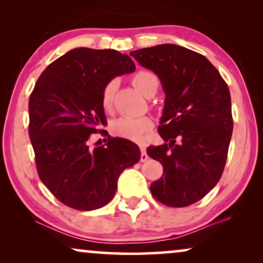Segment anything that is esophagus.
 Masks as SVG:
<instances>
[{
    "label": "esophagus",
    "mask_w": 263,
    "mask_h": 263,
    "mask_svg": "<svg viewBox=\"0 0 263 263\" xmlns=\"http://www.w3.org/2000/svg\"><path fill=\"white\" fill-rule=\"evenodd\" d=\"M140 151H141V161L142 163H145V161L148 159V156H147L146 153V148L145 147H140Z\"/></svg>",
    "instance_id": "obj_1"
}]
</instances>
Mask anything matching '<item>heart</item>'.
I'll use <instances>...</instances> for the list:
<instances>
[{
    "label": "heart",
    "mask_w": 263,
    "mask_h": 263,
    "mask_svg": "<svg viewBox=\"0 0 263 263\" xmlns=\"http://www.w3.org/2000/svg\"><path fill=\"white\" fill-rule=\"evenodd\" d=\"M132 82L134 87L145 97L156 95L159 87V79L151 70H139L133 75ZM117 88V80H110L104 86L102 92V106L105 111L112 109L115 92ZM153 127V121L149 117H132L122 116L115 120L111 124V130L115 135L121 138L140 142L143 140V136L151 128Z\"/></svg>",
    "instance_id": "heart-1"
}]
</instances>
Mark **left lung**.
<instances>
[{
    "label": "left lung",
    "instance_id": "obj_1",
    "mask_svg": "<svg viewBox=\"0 0 263 263\" xmlns=\"http://www.w3.org/2000/svg\"><path fill=\"white\" fill-rule=\"evenodd\" d=\"M157 74L165 104L159 135L165 143L147 154L163 165L151 193L170 207H186L206 196L220 179L233 121L228 85L206 57L175 44L132 51Z\"/></svg>",
    "mask_w": 263,
    "mask_h": 263
}]
</instances>
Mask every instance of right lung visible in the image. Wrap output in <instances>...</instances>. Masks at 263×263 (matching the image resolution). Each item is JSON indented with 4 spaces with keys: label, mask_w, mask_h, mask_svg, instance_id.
<instances>
[{
    "label": "right lung",
    "mask_w": 263,
    "mask_h": 263,
    "mask_svg": "<svg viewBox=\"0 0 263 263\" xmlns=\"http://www.w3.org/2000/svg\"><path fill=\"white\" fill-rule=\"evenodd\" d=\"M130 57L116 50L77 48L46 67L28 102L31 143L39 178L52 195L78 211L109 203L124 168L140 160L138 145L107 138L91 148L105 124L102 92L114 78L133 73Z\"/></svg>",
    "instance_id": "obj_1"
}]
</instances>
